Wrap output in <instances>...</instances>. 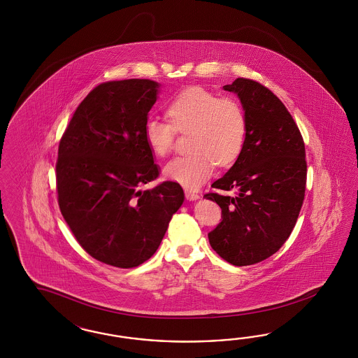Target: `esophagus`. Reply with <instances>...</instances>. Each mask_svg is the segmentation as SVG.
Listing matches in <instances>:
<instances>
[{
  "label": "esophagus",
  "mask_w": 358,
  "mask_h": 358,
  "mask_svg": "<svg viewBox=\"0 0 358 358\" xmlns=\"http://www.w3.org/2000/svg\"><path fill=\"white\" fill-rule=\"evenodd\" d=\"M185 196H186L187 201H196V199H199V194H196L194 192H190V190L185 192Z\"/></svg>",
  "instance_id": "1"
}]
</instances>
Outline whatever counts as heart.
Masks as SVG:
<instances>
[{
    "instance_id": "b5f03b06",
    "label": "heart",
    "mask_w": 358,
    "mask_h": 358,
    "mask_svg": "<svg viewBox=\"0 0 358 358\" xmlns=\"http://www.w3.org/2000/svg\"><path fill=\"white\" fill-rule=\"evenodd\" d=\"M171 122L148 117L143 135L148 148L157 157L168 156L174 147L176 130L190 134L192 153L176 157L165 166L168 180L196 189L213 173L215 165L228 166L243 152L248 120L235 99H222L199 87L182 90L168 105Z\"/></svg>"
}]
</instances>
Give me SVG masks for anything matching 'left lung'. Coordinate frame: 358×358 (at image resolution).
<instances>
[{
    "mask_svg": "<svg viewBox=\"0 0 358 358\" xmlns=\"http://www.w3.org/2000/svg\"><path fill=\"white\" fill-rule=\"evenodd\" d=\"M223 89L238 96L248 130L238 160L211 185L235 194L203 195L223 217L208 241L222 259L245 266L271 257L290 236L303 205L306 150L293 117L268 87L236 78Z\"/></svg>",
    "mask_w": 358,
    "mask_h": 358,
    "instance_id": "1",
    "label": "left lung"
}]
</instances>
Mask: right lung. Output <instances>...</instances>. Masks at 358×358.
<instances>
[{
  "label": "right lung",
  "mask_w": 358,
  "mask_h": 358,
  "mask_svg": "<svg viewBox=\"0 0 358 358\" xmlns=\"http://www.w3.org/2000/svg\"><path fill=\"white\" fill-rule=\"evenodd\" d=\"M160 92L151 80L108 81L78 105L59 144V207L80 245L96 260L135 268L157 250L182 187L157 178L143 127Z\"/></svg>",
  "instance_id": "obj_1"
}]
</instances>
